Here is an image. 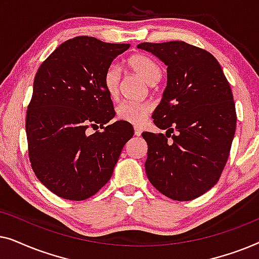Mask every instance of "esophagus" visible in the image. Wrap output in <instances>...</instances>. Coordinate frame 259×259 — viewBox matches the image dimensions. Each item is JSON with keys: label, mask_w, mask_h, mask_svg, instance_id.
<instances>
[{"label": "esophagus", "mask_w": 259, "mask_h": 259, "mask_svg": "<svg viewBox=\"0 0 259 259\" xmlns=\"http://www.w3.org/2000/svg\"><path fill=\"white\" fill-rule=\"evenodd\" d=\"M134 134H136L137 137L141 136V128H140V127H138V126H134Z\"/></svg>", "instance_id": "obj_1"}]
</instances>
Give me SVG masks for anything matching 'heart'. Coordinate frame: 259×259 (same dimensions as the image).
Returning a JSON list of instances; mask_svg holds the SVG:
<instances>
[{"instance_id": "heart-1", "label": "heart", "mask_w": 259, "mask_h": 259, "mask_svg": "<svg viewBox=\"0 0 259 259\" xmlns=\"http://www.w3.org/2000/svg\"><path fill=\"white\" fill-rule=\"evenodd\" d=\"M127 65L133 72L143 77L147 83L153 84L161 77V68L159 63L143 53L131 55L127 59ZM121 69L116 63L109 65L104 74L105 90L112 99L119 95L121 84ZM152 111V105L146 101H122L116 108V115L120 120L133 125H140L145 121Z\"/></svg>"}]
</instances>
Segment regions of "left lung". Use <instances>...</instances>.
<instances>
[{
	"mask_svg": "<svg viewBox=\"0 0 259 259\" xmlns=\"http://www.w3.org/2000/svg\"><path fill=\"white\" fill-rule=\"evenodd\" d=\"M138 48L167 66V86L152 115L167 132L143 133L147 178L173 200L196 199L218 183L228 161L237 122L231 87L205 49L184 41L144 42Z\"/></svg>",
	"mask_w": 259,
	"mask_h": 259,
	"instance_id": "1",
	"label": "left lung"
}]
</instances>
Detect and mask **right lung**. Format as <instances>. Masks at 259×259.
I'll return each instance as SVG.
<instances>
[{
	"label": "right lung",
	"mask_w": 259,
	"mask_h": 259,
	"mask_svg": "<svg viewBox=\"0 0 259 259\" xmlns=\"http://www.w3.org/2000/svg\"><path fill=\"white\" fill-rule=\"evenodd\" d=\"M128 44L76 36L59 46L38 67L28 105V155L37 179L56 196L84 200L111 179L134 130L115 121L104 74ZM102 131L90 134V126Z\"/></svg>",
	"instance_id": "add662e5"
}]
</instances>
